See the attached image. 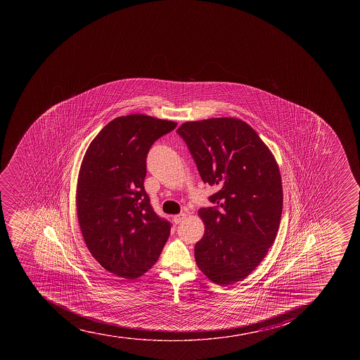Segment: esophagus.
Listing matches in <instances>:
<instances>
[{
	"mask_svg": "<svg viewBox=\"0 0 360 360\" xmlns=\"http://www.w3.org/2000/svg\"><path fill=\"white\" fill-rule=\"evenodd\" d=\"M186 214H176V216H174V218H172V219H174V224H179V223H181V221H184V219H186Z\"/></svg>",
	"mask_w": 360,
	"mask_h": 360,
	"instance_id": "34e87169",
	"label": "esophagus"
}]
</instances>
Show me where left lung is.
<instances>
[{"instance_id":"left-lung-1","label":"left lung","mask_w":360,"mask_h":360,"mask_svg":"<svg viewBox=\"0 0 360 360\" xmlns=\"http://www.w3.org/2000/svg\"><path fill=\"white\" fill-rule=\"evenodd\" d=\"M217 205L198 211L205 225L197 266L218 285L248 277L266 256L281 224L283 186L277 160L248 123L232 117L186 122L177 129Z\"/></svg>"}]
</instances>
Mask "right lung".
<instances>
[{
	"label": "right lung",
	"instance_id": "add662e5",
	"mask_svg": "<svg viewBox=\"0 0 360 360\" xmlns=\"http://www.w3.org/2000/svg\"><path fill=\"white\" fill-rule=\"evenodd\" d=\"M177 123L132 114L109 122L79 167L76 209L86 248L111 274L135 279L153 266L170 235L144 190L146 155Z\"/></svg>",
	"mask_w": 360,
	"mask_h": 360
}]
</instances>
